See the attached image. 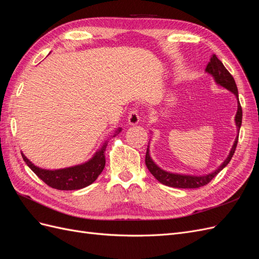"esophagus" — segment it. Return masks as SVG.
I'll use <instances>...</instances> for the list:
<instances>
[{
  "label": "esophagus",
  "mask_w": 259,
  "mask_h": 259,
  "mask_svg": "<svg viewBox=\"0 0 259 259\" xmlns=\"http://www.w3.org/2000/svg\"><path fill=\"white\" fill-rule=\"evenodd\" d=\"M127 121L131 125H136L139 122V114L136 109H131V111L127 116Z\"/></svg>",
  "instance_id": "1"
}]
</instances>
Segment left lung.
<instances>
[{
    "label": "left lung",
    "instance_id": "obj_1",
    "mask_svg": "<svg viewBox=\"0 0 259 259\" xmlns=\"http://www.w3.org/2000/svg\"><path fill=\"white\" fill-rule=\"evenodd\" d=\"M205 70L208 73H210L215 77V81L217 82V84L222 85L223 88L232 92L239 100V94H238V88H237L236 81H234L233 76L230 74L228 70L225 68L223 62L217 58L215 54L211 56ZM236 124H237L238 128L241 127L242 107L240 105V101L238 103V112L236 115ZM238 140H239V137H237L236 142H234L233 147L228 155V158H227L226 161L222 164L221 166H219V168L216 169L214 173H210L205 176L178 175V174H171V173H168V171L163 170L159 166H156L154 162L151 160L150 155H149L148 149H147V153H146V165H147L149 171H150V173L155 177V179L159 180V182L163 185L168 186V187H174V188H183V189H195V188H200V187L207 185L210 180L213 179L219 173V171H221L227 165V164L230 162L231 158L234 154V151H236Z\"/></svg>",
    "mask_w": 259,
    "mask_h": 259
}]
</instances>
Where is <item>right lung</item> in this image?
<instances>
[{"instance_id": "obj_1", "label": "right lung", "mask_w": 259, "mask_h": 259, "mask_svg": "<svg viewBox=\"0 0 259 259\" xmlns=\"http://www.w3.org/2000/svg\"><path fill=\"white\" fill-rule=\"evenodd\" d=\"M107 145L108 144L106 143L104 147L88 163L82 164V165L56 170L38 168L34 166L25 155H21L27 165L48 186L58 190H77L93 184L100 175L101 171H103L106 164L105 151Z\"/></svg>"}]
</instances>
